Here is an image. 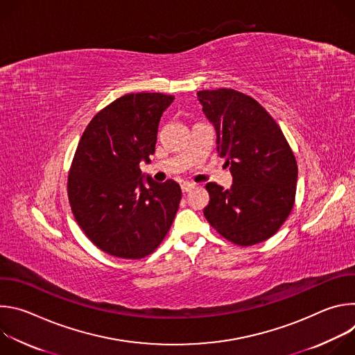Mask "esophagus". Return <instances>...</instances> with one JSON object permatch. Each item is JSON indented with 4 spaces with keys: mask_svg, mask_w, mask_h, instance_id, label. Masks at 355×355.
Segmentation results:
<instances>
[{
    "mask_svg": "<svg viewBox=\"0 0 355 355\" xmlns=\"http://www.w3.org/2000/svg\"><path fill=\"white\" fill-rule=\"evenodd\" d=\"M192 188H195V185H193V184H191V182H182V184H181V189H182V192H189Z\"/></svg>",
    "mask_w": 355,
    "mask_h": 355,
    "instance_id": "34e87169",
    "label": "esophagus"
}]
</instances>
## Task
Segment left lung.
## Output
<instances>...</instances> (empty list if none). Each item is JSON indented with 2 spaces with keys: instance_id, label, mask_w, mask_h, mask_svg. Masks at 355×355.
Segmentation results:
<instances>
[{
  "instance_id": "left-lung-1",
  "label": "left lung",
  "mask_w": 355,
  "mask_h": 355,
  "mask_svg": "<svg viewBox=\"0 0 355 355\" xmlns=\"http://www.w3.org/2000/svg\"><path fill=\"white\" fill-rule=\"evenodd\" d=\"M202 111L216 129L218 153L226 157L233 185H205L204 215L226 240L252 245L274 236L289 216L297 164L281 128L257 103L232 88L198 91Z\"/></svg>"
}]
</instances>
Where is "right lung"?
<instances>
[{"mask_svg":"<svg viewBox=\"0 0 355 355\" xmlns=\"http://www.w3.org/2000/svg\"><path fill=\"white\" fill-rule=\"evenodd\" d=\"M174 101L162 92L126 94L87 125L70 167L67 195L85 236L104 252L139 260L167 236L181 200V188L147 177L140 162L155 153L159 122Z\"/></svg>","mask_w":355,"mask_h":355,"instance_id":"add662e5","label":"right lung"}]
</instances>
